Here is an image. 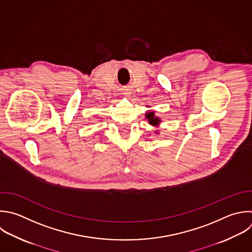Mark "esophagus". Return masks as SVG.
<instances>
[{
    "label": "esophagus",
    "mask_w": 252,
    "mask_h": 252,
    "mask_svg": "<svg viewBox=\"0 0 252 252\" xmlns=\"http://www.w3.org/2000/svg\"><path fill=\"white\" fill-rule=\"evenodd\" d=\"M124 94H127V95H129V94H130V93H125Z\"/></svg>",
    "instance_id": "esophagus-1"
}]
</instances>
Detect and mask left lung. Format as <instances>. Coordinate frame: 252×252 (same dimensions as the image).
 <instances>
[{
	"label": "left lung",
	"mask_w": 252,
	"mask_h": 252,
	"mask_svg": "<svg viewBox=\"0 0 252 252\" xmlns=\"http://www.w3.org/2000/svg\"><path fill=\"white\" fill-rule=\"evenodd\" d=\"M146 116H147V118L149 119V123H150V124H153V125L158 124L159 120H158V118L155 117V113H154V112H149Z\"/></svg>",
	"instance_id": "1"
}]
</instances>
